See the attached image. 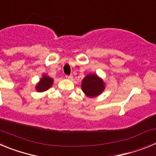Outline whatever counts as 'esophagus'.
I'll return each mask as SVG.
<instances>
[{
	"mask_svg": "<svg viewBox=\"0 0 156 156\" xmlns=\"http://www.w3.org/2000/svg\"><path fill=\"white\" fill-rule=\"evenodd\" d=\"M66 79H68V80H71L72 78H73V76H72V75L66 76Z\"/></svg>",
	"mask_w": 156,
	"mask_h": 156,
	"instance_id": "obj_1",
	"label": "esophagus"
}]
</instances>
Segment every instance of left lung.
I'll list each match as a JSON object with an SVG mask.
<instances>
[{"mask_svg":"<svg viewBox=\"0 0 156 156\" xmlns=\"http://www.w3.org/2000/svg\"><path fill=\"white\" fill-rule=\"evenodd\" d=\"M105 83L96 74H89L83 78L81 88L85 94L89 98L98 96L105 90Z\"/></svg>","mask_w":156,"mask_h":156,"instance_id":"1","label":"left lung"}]
</instances>
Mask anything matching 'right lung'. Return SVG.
I'll use <instances>...</instances> for the list:
<instances>
[{
	"label": "right lung",
	"instance_id": "add662e5",
	"mask_svg": "<svg viewBox=\"0 0 156 156\" xmlns=\"http://www.w3.org/2000/svg\"><path fill=\"white\" fill-rule=\"evenodd\" d=\"M52 84H53V79L44 74L40 80L39 83L36 85V90L38 92L46 91L52 86Z\"/></svg>",
	"mask_w": 156,
	"mask_h": 156
}]
</instances>
